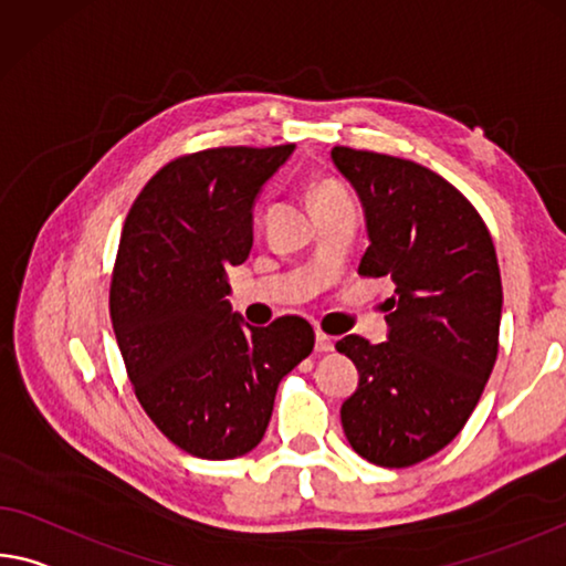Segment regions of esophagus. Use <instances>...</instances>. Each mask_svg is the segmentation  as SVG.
<instances>
[{"mask_svg":"<svg viewBox=\"0 0 566 566\" xmlns=\"http://www.w3.org/2000/svg\"><path fill=\"white\" fill-rule=\"evenodd\" d=\"M315 347H317V353H329V349H335V339H332L329 335H325V332H322V329H317Z\"/></svg>","mask_w":566,"mask_h":566,"instance_id":"1","label":"esophagus"}]
</instances>
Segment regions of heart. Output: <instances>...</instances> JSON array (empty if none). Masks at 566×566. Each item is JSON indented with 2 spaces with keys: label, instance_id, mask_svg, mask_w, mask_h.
I'll list each match as a JSON object with an SVG mask.
<instances>
[{
  "label": "heart",
  "instance_id": "heart-1",
  "mask_svg": "<svg viewBox=\"0 0 566 566\" xmlns=\"http://www.w3.org/2000/svg\"><path fill=\"white\" fill-rule=\"evenodd\" d=\"M343 199H349V196L337 181H317L312 186V206H315V209L335 201H343Z\"/></svg>",
  "mask_w": 566,
  "mask_h": 566
}]
</instances>
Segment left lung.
Wrapping results in <instances>:
<instances>
[{"label": "left lung", "instance_id": "8db88e82", "mask_svg": "<svg viewBox=\"0 0 566 566\" xmlns=\"http://www.w3.org/2000/svg\"><path fill=\"white\" fill-rule=\"evenodd\" d=\"M332 160L365 206L370 247L357 272L396 284L388 343L335 345L360 373L339 418L355 453L406 469L461 433L496 363V249L476 206L436 170L347 146Z\"/></svg>", "mask_w": 566, "mask_h": 566}]
</instances>
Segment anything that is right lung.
I'll return each instance as SVG.
<instances>
[{
    "label": "right lung",
    "mask_w": 566,
    "mask_h": 566,
    "mask_svg": "<svg viewBox=\"0 0 566 566\" xmlns=\"http://www.w3.org/2000/svg\"><path fill=\"white\" fill-rule=\"evenodd\" d=\"M294 150L221 146L178 156L143 186L123 223L111 319L138 402L196 459L249 453L276 385L315 347L304 317L266 327L231 315L227 266L251 249L259 188Z\"/></svg>",
    "instance_id": "right-lung-1"
}]
</instances>
